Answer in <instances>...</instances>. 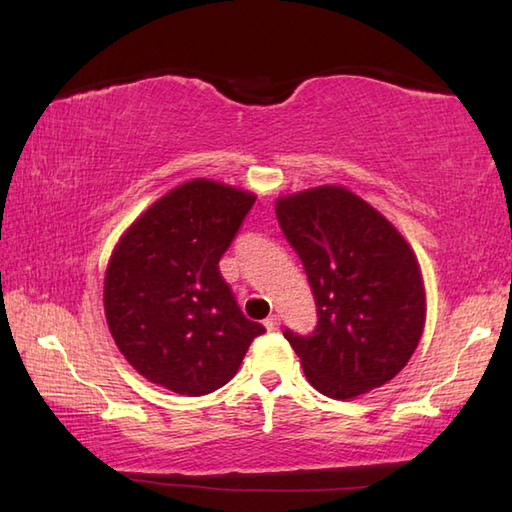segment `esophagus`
I'll return each instance as SVG.
<instances>
[{
    "label": "esophagus",
    "instance_id": "1",
    "mask_svg": "<svg viewBox=\"0 0 512 512\" xmlns=\"http://www.w3.org/2000/svg\"><path fill=\"white\" fill-rule=\"evenodd\" d=\"M264 327H266L268 331H275V329H279V316H277V314L268 316V318L264 320Z\"/></svg>",
    "mask_w": 512,
    "mask_h": 512
}]
</instances>
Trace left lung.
Segmentation results:
<instances>
[{
    "label": "left lung",
    "mask_w": 512,
    "mask_h": 512,
    "mask_svg": "<svg viewBox=\"0 0 512 512\" xmlns=\"http://www.w3.org/2000/svg\"><path fill=\"white\" fill-rule=\"evenodd\" d=\"M275 211L316 301L312 336L283 331L307 382L331 399L384 386L410 362L425 327V285L412 246L342 185L279 196Z\"/></svg>",
    "instance_id": "8db88e82"
}]
</instances>
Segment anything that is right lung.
<instances>
[{"instance_id":"add662e5","label":"right lung","mask_w":512,"mask_h":512,"mask_svg":"<svg viewBox=\"0 0 512 512\" xmlns=\"http://www.w3.org/2000/svg\"><path fill=\"white\" fill-rule=\"evenodd\" d=\"M255 194L211 178L170 189L130 224L104 275V314L128 364L148 382L200 397L233 379L264 327L220 277Z\"/></svg>"}]
</instances>
